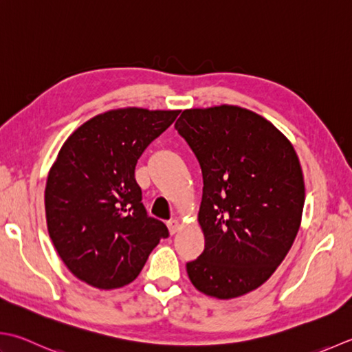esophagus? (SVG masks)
<instances>
[{
    "mask_svg": "<svg viewBox=\"0 0 352 352\" xmlns=\"http://www.w3.org/2000/svg\"><path fill=\"white\" fill-rule=\"evenodd\" d=\"M182 224L177 221V219H170V221H168V229L170 232V235H174V233H177L178 230H180Z\"/></svg>",
    "mask_w": 352,
    "mask_h": 352,
    "instance_id": "esophagus-1",
    "label": "esophagus"
}]
</instances>
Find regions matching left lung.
<instances>
[{
	"instance_id": "obj_1",
	"label": "left lung",
	"mask_w": 352,
	"mask_h": 352,
	"mask_svg": "<svg viewBox=\"0 0 352 352\" xmlns=\"http://www.w3.org/2000/svg\"><path fill=\"white\" fill-rule=\"evenodd\" d=\"M175 129L203 172L204 252L186 264L197 290L233 299L272 276L298 235L305 186L293 144L245 108L184 109Z\"/></svg>"
}]
</instances>
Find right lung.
Masks as SVG:
<instances>
[{
	"mask_svg": "<svg viewBox=\"0 0 352 352\" xmlns=\"http://www.w3.org/2000/svg\"><path fill=\"white\" fill-rule=\"evenodd\" d=\"M180 111L111 109L62 144L45 184L48 235L68 270L111 290L133 282L168 227L148 217L134 170Z\"/></svg>",
	"mask_w": 352,
	"mask_h": 352,
	"instance_id": "add662e5",
	"label": "right lung"
}]
</instances>
